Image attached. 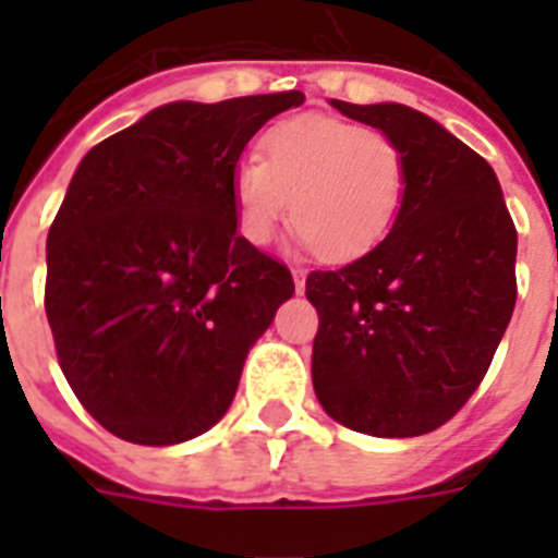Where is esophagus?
Returning <instances> with one entry per match:
<instances>
[{
  "label": "esophagus",
  "mask_w": 558,
  "mask_h": 558,
  "mask_svg": "<svg viewBox=\"0 0 558 558\" xmlns=\"http://www.w3.org/2000/svg\"><path fill=\"white\" fill-rule=\"evenodd\" d=\"M292 278H295V289L298 292H304V287H306V271L304 269H292Z\"/></svg>",
  "instance_id": "esophagus-1"
}]
</instances>
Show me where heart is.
I'll return each mask as SVG.
<instances>
[{
    "instance_id": "1",
    "label": "heart",
    "mask_w": 558,
    "mask_h": 558,
    "mask_svg": "<svg viewBox=\"0 0 558 558\" xmlns=\"http://www.w3.org/2000/svg\"><path fill=\"white\" fill-rule=\"evenodd\" d=\"M260 153L231 173L236 228L252 245L271 243L289 202L298 243L332 263L373 252L397 222L408 168L390 135L306 112L271 126Z\"/></svg>"
}]
</instances>
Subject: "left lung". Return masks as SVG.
Instances as JSON below:
<instances>
[{
    "mask_svg": "<svg viewBox=\"0 0 558 558\" xmlns=\"http://www.w3.org/2000/svg\"><path fill=\"white\" fill-rule=\"evenodd\" d=\"M330 104L402 147L408 185L373 252L306 278L315 397L353 432L420 437L449 423L489 371L515 306L519 234L495 170L434 118Z\"/></svg>",
    "mask_w": 558,
    "mask_h": 558,
    "instance_id": "8db88e82",
    "label": "left lung"
}]
</instances>
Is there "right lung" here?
<instances>
[{
  "label": "right lung",
  "mask_w": 558,
  "mask_h": 558,
  "mask_svg": "<svg viewBox=\"0 0 558 558\" xmlns=\"http://www.w3.org/2000/svg\"><path fill=\"white\" fill-rule=\"evenodd\" d=\"M301 92L173 100L95 144L46 243V315L81 405L138 446L217 425L295 283L236 234L231 173Z\"/></svg>",
  "instance_id": "1"
}]
</instances>
